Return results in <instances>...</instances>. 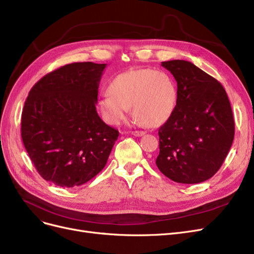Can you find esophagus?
I'll list each match as a JSON object with an SVG mask.
<instances>
[{
  "instance_id": "34e87169",
  "label": "esophagus",
  "mask_w": 254,
  "mask_h": 254,
  "mask_svg": "<svg viewBox=\"0 0 254 254\" xmlns=\"http://www.w3.org/2000/svg\"><path fill=\"white\" fill-rule=\"evenodd\" d=\"M132 134L136 137H140V136H143L145 134L144 130H134V132H132Z\"/></svg>"
}]
</instances>
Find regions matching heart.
<instances>
[{
    "mask_svg": "<svg viewBox=\"0 0 254 254\" xmlns=\"http://www.w3.org/2000/svg\"><path fill=\"white\" fill-rule=\"evenodd\" d=\"M177 102V87L163 71L134 69L118 74L102 94L98 108L103 120L118 126L127 118V108L146 127L162 125L172 115Z\"/></svg>",
    "mask_w": 254,
    "mask_h": 254,
    "instance_id": "heart-1",
    "label": "heart"
}]
</instances>
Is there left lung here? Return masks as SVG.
<instances>
[{
  "mask_svg": "<svg viewBox=\"0 0 254 254\" xmlns=\"http://www.w3.org/2000/svg\"><path fill=\"white\" fill-rule=\"evenodd\" d=\"M177 81V105L159 128L156 164L177 183L208 180L222 166L234 138V120L222 84L192 63L163 62Z\"/></svg>",
  "mask_w": 254,
  "mask_h": 254,
  "instance_id": "left-lung-1",
  "label": "left lung"
}]
</instances>
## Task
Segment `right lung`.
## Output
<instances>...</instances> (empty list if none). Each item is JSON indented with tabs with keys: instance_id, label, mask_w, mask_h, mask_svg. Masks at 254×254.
<instances>
[{
	"instance_id": "1",
	"label": "right lung",
	"mask_w": 254,
	"mask_h": 254,
	"mask_svg": "<svg viewBox=\"0 0 254 254\" xmlns=\"http://www.w3.org/2000/svg\"><path fill=\"white\" fill-rule=\"evenodd\" d=\"M106 64L73 63L48 73L29 92L22 112L26 151L46 181L74 187L106 166L119 133L97 114Z\"/></svg>"
}]
</instances>
